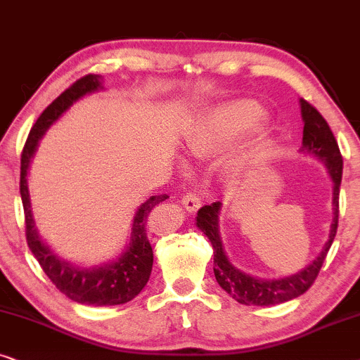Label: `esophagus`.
<instances>
[{
    "instance_id": "esophagus-1",
    "label": "esophagus",
    "mask_w": 360,
    "mask_h": 360,
    "mask_svg": "<svg viewBox=\"0 0 360 360\" xmlns=\"http://www.w3.org/2000/svg\"><path fill=\"white\" fill-rule=\"evenodd\" d=\"M181 204H183V207L188 210V212L194 214L195 210H198L200 207V198L199 194L195 193V191H191V193H188L183 198V200H181Z\"/></svg>"
}]
</instances>
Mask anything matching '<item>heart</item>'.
I'll return each instance as SVG.
<instances>
[{
	"instance_id": "obj_1",
	"label": "heart",
	"mask_w": 360,
	"mask_h": 360,
	"mask_svg": "<svg viewBox=\"0 0 360 360\" xmlns=\"http://www.w3.org/2000/svg\"><path fill=\"white\" fill-rule=\"evenodd\" d=\"M265 120V108L253 100H233L215 105L200 115L193 130L184 136V148L193 156L214 155L257 131ZM268 146L270 136L266 133L258 135L236 158V169L243 171L260 162L266 155Z\"/></svg>"
}]
</instances>
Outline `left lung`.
Here are the masks:
<instances>
[{
	"instance_id": "obj_1",
	"label": "left lung",
	"mask_w": 360,
	"mask_h": 360,
	"mask_svg": "<svg viewBox=\"0 0 360 360\" xmlns=\"http://www.w3.org/2000/svg\"><path fill=\"white\" fill-rule=\"evenodd\" d=\"M301 118H303V143H301L300 153L306 156H313L323 162L328 169L330 181H333V224H330L329 238L324 243L318 257L309 262L304 268L296 271L295 275L281 278H258L250 273L242 271L232 262L229 260L225 253L222 238L219 233V215L222 209V202H214L204 205L199 209L195 225L214 248V275L217 283L225 293H229L233 300L240 304H255V306H273L281 304L286 301L298 298L309 286L314 283L316 276L323 266V262L328 255L334 237L338 232L339 219V188L342 179V156L339 151L338 141L330 131L329 124L323 118L313 105L306 100L300 98Z\"/></svg>"
}]
</instances>
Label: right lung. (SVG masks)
Wrapping results in <instances>:
<instances>
[{"instance_id":"right-lung-1","label":"right lung","mask_w":360,"mask_h":360,"mask_svg":"<svg viewBox=\"0 0 360 360\" xmlns=\"http://www.w3.org/2000/svg\"><path fill=\"white\" fill-rule=\"evenodd\" d=\"M102 80L100 75L92 74L82 77L41 113L24 145L21 155V181H19V193H21L24 215H26V238L32 255L36 257L42 270L60 293H64L75 303L89 306L124 304L141 293L153 270V248L146 227L148 219L158 204L169 198V195L161 194L151 195L145 200L133 215L130 238L123 252L115 260L100 263V265L80 266L65 260L57 255L37 232L34 215H32L30 186H27V174H30L32 158L36 155L41 138L46 135L51 124L56 123L77 100L102 90Z\"/></svg>"}]
</instances>
